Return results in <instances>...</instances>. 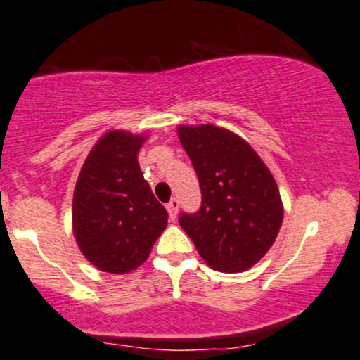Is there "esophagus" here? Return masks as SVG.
<instances>
[{
  "label": "esophagus",
  "mask_w": 360,
  "mask_h": 360,
  "mask_svg": "<svg viewBox=\"0 0 360 360\" xmlns=\"http://www.w3.org/2000/svg\"><path fill=\"white\" fill-rule=\"evenodd\" d=\"M166 208L169 212V217H171V220H176L177 210H179V200H177V198H172V200L167 203Z\"/></svg>",
  "instance_id": "34e87169"
}]
</instances>
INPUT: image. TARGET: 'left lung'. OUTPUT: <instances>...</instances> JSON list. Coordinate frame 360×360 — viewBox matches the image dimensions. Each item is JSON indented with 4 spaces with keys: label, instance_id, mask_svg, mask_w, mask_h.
<instances>
[{
    "label": "left lung",
    "instance_id": "8db88e82",
    "mask_svg": "<svg viewBox=\"0 0 360 360\" xmlns=\"http://www.w3.org/2000/svg\"><path fill=\"white\" fill-rule=\"evenodd\" d=\"M201 188L196 213L179 225L214 271L250 269L274 243L283 203L274 177L245 140L214 125L179 127Z\"/></svg>",
    "mask_w": 360,
    "mask_h": 360
}]
</instances>
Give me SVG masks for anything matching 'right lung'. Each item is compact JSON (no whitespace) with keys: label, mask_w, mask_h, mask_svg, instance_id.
Here are the masks:
<instances>
[{"label":"right lung","mask_w":360,"mask_h":360,"mask_svg":"<svg viewBox=\"0 0 360 360\" xmlns=\"http://www.w3.org/2000/svg\"><path fill=\"white\" fill-rule=\"evenodd\" d=\"M143 137L110 131L89 152L72 200L74 237L98 269L125 274L137 269L167 225L140 171L137 152Z\"/></svg>","instance_id":"add662e5"}]
</instances>
